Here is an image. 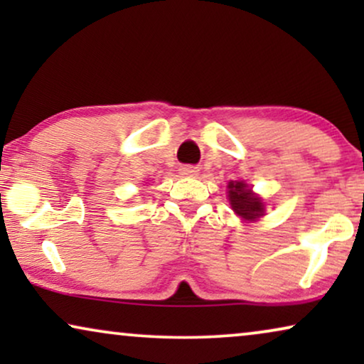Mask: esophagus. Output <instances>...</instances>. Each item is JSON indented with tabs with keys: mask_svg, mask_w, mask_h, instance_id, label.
<instances>
[{
	"mask_svg": "<svg viewBox=\"0 0 364 364\" xmlns=\"http://www.w3.org/2000/svg\"><path fill=\"white\" fill-rule=\"evenodd\" d=\"M197 168L196 167H183L182 168V173L183 176H191V177H193V176H197Z\"/></svg>",
	"mask_w": 364,
	"mask_h": 364,
	"instance_id": "esophagus-1",
	"label": "esophagus"
}]
</instances>
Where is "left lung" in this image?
Segmentation results:
<instances>
[{"mask_svg":"<svg viewBox=\"0 0 364 364\" xmlns=\"http://www.w3.org/2000/svg\"><path fill=\"white\" fill-rule=\"evenodd\" d=\"M228 202H230L232 210L242 217L243 220L255 222L265 215V203L262 197L252 192V188L243 181L228 182Z\"/></svg>","mask_w":364,"mask_h":364,"instance_id":"1","label":"left lung"}]
</instances>
